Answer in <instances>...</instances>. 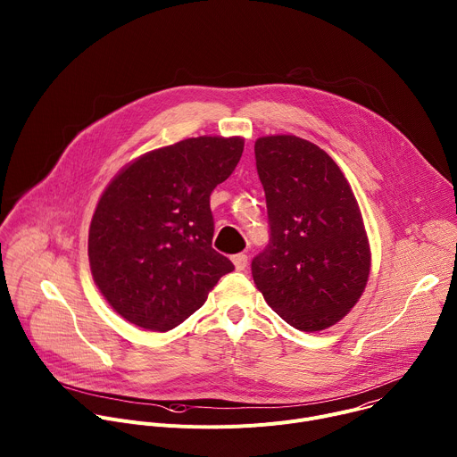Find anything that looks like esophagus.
<instances>
[{
    "label": "esophagus",
    "instance_id": "34e87169",
    "mask_svg": "<svg viewBox=\"0 0 457 457\" xmlns=\"http://www.w3.org/2000/svg\"><path fill=\"white\" fill-rule=\"evenodd\" d=\"M233 264H235L237 271H245V268H247V254H244V253L235 254L233 256Z\"/></svg>",
    "mask_w": 457,
    "mask_h": 457
}]
</instances>
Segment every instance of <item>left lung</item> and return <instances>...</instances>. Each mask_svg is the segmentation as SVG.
Returning a JSON list of instances; mask_svg holds the SVG:
<instances>
[{
	"label": "left lung",
	"instance_id": "8db88e82",
	"mask_svg": "<svg viewBox=\"0 0 457 457\" xmlns=\"http://www.w3.org/2000/svg\"><path fill=\"white\" fill-rule=\"evenodd\" d=\"M254 159L271 237L253 258V280L295 329H328L356 305L370 271L354 193L328 154L296 136L256 139Z\"/></svg>",
	"mask_w": 457,
	"mask_h": 457
}]
</instances>
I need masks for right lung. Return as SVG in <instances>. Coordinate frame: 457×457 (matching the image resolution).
Listing matches in <instances>:
<instances>
[{
    "mask_svg": "<svg viewBox=\"0 0 457 457\" xmlns=\"http://www.w3.org/2000/svg\"><path fill=\"white\" fill-rule=\"evenodd\" d=\"M242 152V137H191L141 155L106 186L88 258L96 286L124 320L170 331L235 270L212 247L210 195Z\"/></svg>",
    "mask_w": 457,
    "mask_h": 457,
    "instance_id": "right-lung-1",
    "label": "right lung"
}]
</instances>
